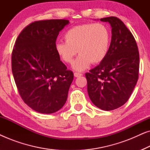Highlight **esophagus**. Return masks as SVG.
<instances>
[{"instance_id": "34e87169", "label": "esophagus", "mask_w": 150, "mask_h": 150, "mask_svg": "<svg viewBox=\"0 0 150 150\" xmlns=\"http://www.w3.org/2000/svg\"><path fill=\"white\" fill-rule=\"evenodd\" d=\"M74 77H80L81 76H83V74L81 73H78V72H75L74 74Z\"/></svg>"}]
</instances>
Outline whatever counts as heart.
Returning <instances> with one entry per match:
<instances>
[{"mask_svg":"<svg viewBox=\"0 0 150 150\" xmlns=\"http://www.w3.org/2000/svg\"><path fill=\"white\" fill-rule=\"evenodd\" d=\"M65 42L55 44V50L60 58L71 63L79 52L80 55L72 63L76 71L85 70L92 63H101L109 50L110 35L104 24H85L69 28L64 35Z\"/></svg>","mask_w":150,"mask_h":150,"instance_id":"heart-1","label":"heart"}]
</instances>
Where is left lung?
I'll return each mask as SVG.
<instances>
[{
	"instance_id": "obj_1",
	"label": "left lung",
	"mask_w": 150,
	"mask_h": 150,
	"mask_svg": "<svg viewBox=\"0 0 150 150\" xmlns=\"http://www.w3.org/2000/svg\"><path fill=\"white\" fill-rule=\"evenodd\" d=\"M111 26V42L106 58L86 73L87 92L94 105L104 110L116 109L126 103L139 78V54L136 41L122 20L101 18Z\"/></svg>"
}]
</instances>
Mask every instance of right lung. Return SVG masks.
<instances>
[{
	"label": "right lung",
	"mask_w": 150,
	"mask_h": 150,
	"mask_svg": "<svg viewBox=\"0 0 150 150\" xmlns=\"http://www.w3.org/2000/svg\"><path fill=\"white\" fill-rule=\"evenodd\" d=\"M67 20L34 22L24 28L16 41L11 68L20 95L40 113L50 114L64 106L74 79L55 50L59 32Z\"/></svg>",
	"instance_id": "right-lung-1"
}]
</instances>
